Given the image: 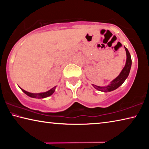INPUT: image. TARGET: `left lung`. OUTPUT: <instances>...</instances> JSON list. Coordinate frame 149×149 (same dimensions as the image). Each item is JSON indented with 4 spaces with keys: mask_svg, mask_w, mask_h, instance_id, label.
I'll return each mask as SVG.
<instances>
[{
    "mask_svg": "<svg viewBox=\"0 0 149 149\" xmlns=\"http://www.w3.org/2000/svg\"><path fill=\"white\" fill-rule=\"evenodd\" d=\"M124 47L126 51V55H127V60H126V63H125V66L123 68L122 71L121 72L120 74L118 75L115 79L113 80L110 83V84L108 85V86L99 87L93 84V86L96 89L99 90L100 91H103V92L112 91H114L115 89H116L117 88L119 87L120 85L125 81L126 78L128 77L130 72L131 66H132V58H131V55L130 54L129 51H128L127 48L125 47Z\"/></svg>",
    "mask_w": 149,
    "mask_h": 149,
    "instance_id": "left-lung-1",
    "label": "left lung"
}]
</instances>
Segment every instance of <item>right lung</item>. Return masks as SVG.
Masks as SVG:
<instances>
[{
	"label": "right lung",
	"instance_id": "right-lung-1",
	"mask_svg": "<svg viewBox=\"0 0 149 149\" xmlns=\"http://www.w3.org/2000/svg\"><path fill=\"white\" fill-rule=\"evenodd\" d=\"M20 89H22V91H23L24 93H26L27 96H29V97H30L37 98V99H42V98L49 97V96L51 95L52 93L54 92L55 89H56V87H54L53 88H52L51 89H50L49 91H47V92L41 93H31L27 92V91H25L24 89H22V88H20Z\"/></svg>",
	"mask_w": 149,
	"mask_h": 149
}]
</instances>
